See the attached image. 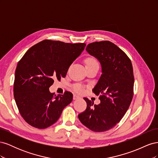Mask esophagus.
<instances>
[{
	"mask_svg": "<svg viewBox=\"0 0 158 158\" xmlns=\"http://www.w3.org/2000/svg\"><path fill=\"white\" fill-rule=\"evenodd\" d=\"M80 97L78 96V95H76V94H74V95H73V99L74 100H75V99H78Z\"/></svg>",
	"mask_w": 158,
	"mask_h": 158,
	"instance_id": "obj_1",
	"label": "esophagus"
}]
</instances>
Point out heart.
<instances>
[{"instance_id":"b5f03b06","label":"heart","mask_w":158,"mask_h":158,"mask_svg":"<svg viewBox=\"0 0 158 158\" xmlns=\"http://www.w3.org/2000/svg\"><path fill=\"white\" fill-rule=\"evenodd\" d=\"M98 64L96 60L94 59V58H88L85 60V66H88L91 64ZM74 90L76 92L78 93H82L84 90L83 87L80 85H76L74 86Z\"/></svg>"}]
</instances>
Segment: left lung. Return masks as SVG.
<instances>
[{
	"mask_svg": "<svg viewBox=\"0 0 158 158\" xmlns=\"http://www.w3.org/2000/svg\"><path fill=\"white\" fill-rule=\"evenodd\" d=\"M85 50L101 64L102 75L92 89L100 103L88 98L86 109L78 114L84 126L94 132L112 128L121 120L133 97L134 75L131 60L121 49L109 41L94 42Z\"/></svg>",
	"mask_w": 158,
	"mask_h": 158,
	"instance_id": "1",
	"label": "left lung"
}]
</instances>
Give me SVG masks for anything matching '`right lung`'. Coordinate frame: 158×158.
I'll use <instances>...</instances> for the list:
<instances>
[{
    "instance_id": "add662e5",
    "label": "right lung",
    "mask_w": 158,
    "mask_h": 158,
    "mask_svg": "<svg viewBox=\"0 0 158 158\" xmlns=\"http://www.w3.org/2000/svg\"><path fill=\"white\" fill-rule=\"evenodd\" d=\"M85 45L44 40L31 47L19 61L14 96L22 117L29 125L41 129L50 127L73 101L70 92L56 95L49 88L55 79L65 77Z\"/></svg>"
}]
</instances>
